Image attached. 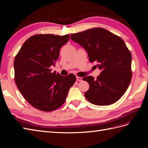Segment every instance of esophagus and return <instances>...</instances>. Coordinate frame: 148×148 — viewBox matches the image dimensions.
Masks as SVG:
<instances>
[{"instance_id":"1","label":"esophagus","mask_w":148,"mask_h":148,"mask_svg":"<svg viewBox=\"0 0 148 148\" xmlns=\"http://www.w3.org/2000/svg\"><path fill=\"white\" fill-rule=\"evenodd\" d=\"M76 79H77V81H82V77H79V76H77L76 77Z\"/></svg>"}]
</instances>
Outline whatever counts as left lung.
Listing matches in <instances>:
<instances>
[{
  "mask_svg": "<svg viewBox=\"0 0 148 148\" xmlns=\"http://www.w3.org/2000/svg\"><path fill=\"white\" fill-rule=\"evenodd\" d=\"M71 39L86 49L90 62L102 70L97 79L86 76L83 80L90 88L84 93L93 104L109 106L121 98L126 92L132 76V55L120 37L103 28H93L77 34Z\"/></svg>",
  "mask_w": 148,
  "mask_h": 148,
  "instance_id": "left-lung-1",
  "label": "left lung"
}]
</instances>
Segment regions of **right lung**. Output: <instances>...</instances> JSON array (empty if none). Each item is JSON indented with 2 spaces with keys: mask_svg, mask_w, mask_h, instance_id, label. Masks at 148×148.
Segmentation results:
<instances>
[{
  "mask_svg": "<svg viewBox=\"0 0 148 148\" xmlns=\"http://www.w3.org/2000/svg\"><path fill=\"white\" fill-rule=\"evenodd\" d=\"M69 35L36 34L22 45L14 60V81L27 101L34 108L49 112L57 109L66 100L76 77L51 72L61 47Z\"/></svg>",
  "mask_w": 148,
  "mask_h": 148,
  "instance_id": "add662e5",
  "label": "right lung"
}]
</instances>
